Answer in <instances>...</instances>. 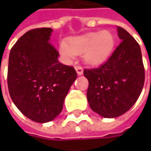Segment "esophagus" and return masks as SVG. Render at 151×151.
<instances>
[{
	"label": "esophagus",
	"instance_id": "1",
	"mask_svg": "<svg viewBox=\"0 0 151 151\" xmlns=\"http://www.w3.org/2000/svg\"><path fill=\"white\" fill-rule=\"evenodd\" d=\"M76 72H77L79 76H81V75L83 74V68L81 66V65H76Z\"/></svg>",
	"mask_w": 151,
	"mask_h": 151
}]
</instances>
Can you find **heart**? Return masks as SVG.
Instances as JSON below:
<instances>
[{
    "label": "heart",
    "instance_id": "b5f03b06",
    "mask_svg": "<svg viewBox=\"0 0 151 151\" xmlns=\"http://www.w3.org/2000/svg\"><path fill=\"white\" fill-rule=\"evenodd\" d=\"M113 45V34L108 31H101L71 38L68 44H61L60 51L68 57L85 54V60L88 64L97 65L108 56Z\"/></svg>",
    "mask_w": 151,
    "mask_h": 151
}]
</instances>
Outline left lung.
Returning a JSON list of instances; mask_svg holds the SVG:
<instances>
[{
    "instance_id": "left-lung-1",
    "label": "left lung",
    "mask_w": 151,
    "mask_h": 151,
    "mask_svg": "<svg viewBox=\"0 0 151 151\" xmlns=\"http://www.w3.org/2000/svg\"><path fill=\"white\" fill-rule=\"evenodd\" d=\"M118 32L122 41L111 56L99 67L84 70L89 81V105L104 118H116L129 111L145 83L139 44L123 27L118 26Z\"/></svg>"
}]
</instances>
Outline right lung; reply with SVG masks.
<instances>
[{
  "mask_svg": "<svg viewBox=\"0 0 151 151\" xmlns=\"http://www.w3.org/2000/svg\"><path fill=\"white\" fill-rule=\"evenodd\" d=\"M52 29L34 28L23 34L9 55L10 96L27 118L38 123L55 119L77 77L73 66L59 62V52L50 43Z\"/></svg>",
  "mask_w": 151,
  "mask_h": 151,
  "instance_id": "obj_1",
  "label": "right lung"
}]
</instances>
